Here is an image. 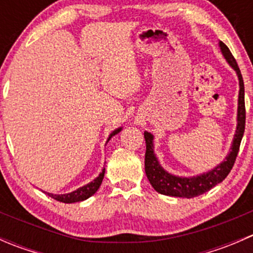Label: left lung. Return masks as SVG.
Returning <instances> with one entry per match:
<instances>
[{"label":"left lung","instance_id":"8db88e82","mask_svg":"<svg viewBox=\"0 0 253 253\" xmlns=\"http://www.w3.org/2000/svg\"><path fill=\"white\" fill-rule=\"evenodd\" d=\"M220 50L223 52L224 57L226 58L229 65L236 71L237 77L240 82V91H239V109H237V127L236 133L234 137L233 145H231V152L225 158L220 165L214 168L211 171L207 174L196 176V177H178L169 172L165 171L160 167L157 157L153 150V136L149 132H144L145 138V158H144V169L147 174L148 180L150 185L154 187L157 192L162 195L172 196V197H183L192 198L213 188L214 186L220 183L229 172L233 169L234 164L237 157V153L240 149V143H241L242 136L245 132V121H246V110H245V86L244 79H242L241 72L237 66V62L233 53L230 52L229 47L223 42H219Z\"/></svg>","mask_w":253,"mask_h":253}]
</instances>
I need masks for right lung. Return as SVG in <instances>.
<instances>
[{
  "label": "right lung",
  "mask_w": 253,
  "mask_h": 253,
  "mask_svg": "<svg viewBox=\"0 0 253 253\" xmlns=\"http://www.w3.org/2000/svg\"><path fill=\"white\" fill-rule=\"evenodd\" d=\"M120 131H121V128H119V129H116V131L112 132V133L110 134V137H109V139H110L112 136H115L116 133H119ZM104 174H105V169L100 172V175H99L95 180L91 181V182L88 183V185L83 186V187H79L78 190L73 191V192H71V193H66V195H52V193H47V195L50 196L51 198H53V200L58 201V202H62V203L81 202V201H84V200H86V198L90 197V196H93L94 193L98 191V188L100 187L101 182H103Z\"/></svg>",
  "instance_id": "1"
}]
</instances>
